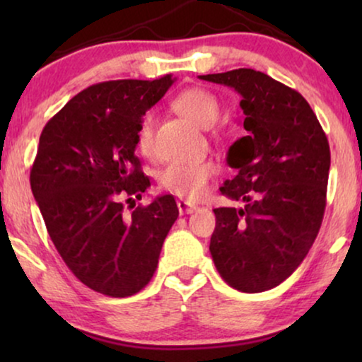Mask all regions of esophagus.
<instances>
[{
    "label": "esophagus",
    "instance_id": "obj_1",
    "mask_svg": "<svg viewBox=\"0 0 362 362\" xmlns=\"http://www.w3.org/2000/svg\"><path fill=\"white\" fill-rule=\"evenodd\" d=\"M177 209H180V214H191V212H194L197 209L196 204H191V202H187L185 199H180L177 201Z\"/></svg>",
    "mask_w": 362,
    "mask_h": 362
}]
</instances>
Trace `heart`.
Returning a JSON list of instances; mask_svg holds the SVG:
<instances>
[{"label": "heart", "mask_w": 362, "mask_h": 362, "mask_svg": "<svg viewBox=\"0 0 362 362\" xmlns=\"http://www.w3.org/2000/svg\"><path fill=\"white\" fill-rule=\"evenodd\" d=\"M173 107L186 120L201 128H209L219 118V100L211 92L202 88H187L181 92ZM155 138V113L146 112L143 115L136 132V146L143 155H150ZM219 173V166L211 160L194 163H171L163 168L158 175V182L163 189L182 199L196 201L206 192L207 182Z\"/></svg>", "instance_id": "heart-1"}]
</instances>
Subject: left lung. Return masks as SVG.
<instances>
[{
	"mask_svg": "<svg viewBox=\"0 0 362 362\" xmlns=\"http://www.w3.org/2000/svg\"><path fill=\"white\" fill-rule=\"evenodd\" d=\"M199 78L242 95L247 135L229 148L237 175L221 192L244 206L214 209L209 250L232 288L259 293L288 279L318 235L329 143L303 95L264 72L235 69Z\"/></svg>",
	"mask_w": 362,
	"mask_h": 362,
	"instance_id": "1",
	"label": "left lung"
}]
</instances>
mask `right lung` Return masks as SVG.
Returning <instances> with one entry per match:
<instances>
[{
    "instance_id": "right-lung-1",
    "label": "right lung",
    "mask_w": 362,
    "mask_h": 362,
    "mask_svg": "<svg viewBox=\"0 0 362 362\" xmlns=\"http://www.w3.org/2000/svg\"><path fill=\"white\" fill-rule=\"evenodd\" d=\"M175 82L108 81L71 98L46 123L31 168V189L49 237L88 288L125 298L150 284L171 226V194L124 214L122 199L150 187L135 155L141 117Z\"/></svg>"
}]
</instances>
